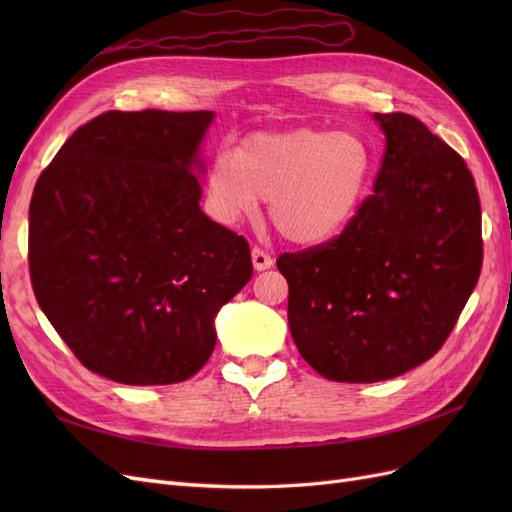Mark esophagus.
Wrapping results in <instances>:
<instances>
[{
  "label": "esophagus",
  "mask_w": 512,
  "mask_h": 512,
  "mask_svg": "<svg viewBox=\"0 0 512 512\" xmlns=\"http://www.w3.org/2000/svg\"><path fill=\"white\" fill-rule=\"evenodd\" d=\"M252 265L256 271H265L273 267V258L265 250H260V247H252Z\"/></svg>",
  "instance_id": "esophagus-1"
}]
</instances>
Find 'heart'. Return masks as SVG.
<instances>
[{
    "label": "heart",
    "instance_id": "1",
    "mask_svg": "<svg viewBox=\"0 0 512 512\" xmlns=\"http://www.w3.org/2000/svg\"><path fill=\"white\" fill-rule=\"evenodd\" d=\"M374 177V151L354 132L299 128L254 134L239 153L211 160L207 188L226 224L252 218L271 200V222L292 243L316 245L342 232Z\"/></svg>",
    "mask_w": 512,
    "mask_h": 512
}]
</instances>
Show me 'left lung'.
Instances as JSON below:
<instances>
[{
    "mask_svg": "<svg viewBox=\"0 0 512 512\" xmlns=\"http://www.w3.org/2000/svg\"><path fill=\"white\" fill-rule=\"evenodd\" d=\"M374 117L386 136L374 194L337 237L277 258L294 344L335 382L389 380L429 361L483 267L466 162L412 115Z\"/></svg>",
    "mask_w": 512,
    "mask_h": 512,
    "instance_id": "left-lung-1",
    "label": "left lung"
}]
</instances>
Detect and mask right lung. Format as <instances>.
Returning <instances> with one entry per match:
<instances>
[{
    "label": "right lung",
    "mask_w": 512,
    "mask_h": 512,
    "mask_svg": "<svg viewBox=\"0 0 512 512\" xmlns=\"http://www.w3.org/2000/svg\"><path fill=\"white\" fill-rule=\"evenodd\" d=\"M211 111H106L42 170L29 203V275L87 369L134 386L203 369L213 318L250 282L247 241L200 211L192 166Z\"/></svg>",
    "instance_id": "1"
}]
</instances>
